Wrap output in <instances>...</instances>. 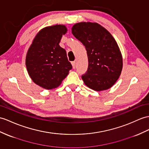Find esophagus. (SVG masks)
<instances>
[{
    "label": "esophagus",
    "instance_id": "obj_1",
    "mask_svg": "<svg viewBox=\"0 0 149 149\" xmlns=\"http://www.w3.org/2000/svg\"><path fill=\"white\" fill-rule=\"evenodd\" d=\"M71 64H72V68H75V66H76V62H75V61H72V62H71Z\"/></svg>",
    "mask_w": 149,
    "mask_h": 149
}]
</instances>
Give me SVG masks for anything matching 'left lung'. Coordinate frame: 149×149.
<instances>
[{
    "instance_id": "8db88e82",
    "label": "left lung",
    "mask_w": 149,
    "mask_h": 149,
    "mask_svg": "<svg viewBox=\"0 0 149 149\" xmlns=\"http://www.w3.org/2000/svg\"><path fill=\"white\" fill-rule=\"evenodd\" d=\"M71 31L86 50L88 66L81 76L85 84L95 91L111 88L123 68L121 53L113 37L96 23H77Z\"/></svg>"
}]
</instances>
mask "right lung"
Masks as SVG:
<instances>
[{"label":"right lung","instance_id":"obj_1","mask_svg":"<svg viewBox=\"0 0 149 149\" xmlns=\"http://www.w3.org/2000/svg\"><path fill=\"white\" fill-rule=\"evenodd\" d=\"M66 31L64 25L43 28L36 35L28 50V72L33 82L42 88H56L72 69L66 50L59 45Z\"/></svg>","mask_w":149,"mask_h":149}]
</instances>
